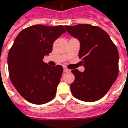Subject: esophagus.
Segmentation results:
<instances>
[{"label": "esophagus", "instance_id": "esophagus-1", "mask_svg": "<svg viewBox=\"0 0 128 128\" xmlns=\"http://www.w3.org/2000/svg\"><path fill=\"white\" fill-rule=\"evenodd\" d=\"M64 71L65 72V73H67V72H69V71H70V70H69L68 68H66V67H64Z\"/></svg>", "mask_w": 128, "mask_h": 128}]
</instances>
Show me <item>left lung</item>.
<instances>
[{"label": "left lung", "instance_id": "8db88e82", "mask_svg": "<svg viewBox=\"0 0 128 128\" xmlns=\"http://www.w3.org/2000/svg\"><path fill=\"white\" fill-rule=\"evenodd\" d=\"M67 32L79 39V58L84 72L74 69L70 90L75 98L85 102L100 99L110 90L118 75V52L108 34L89 24L65 26Z\"/></svg>", "mask_w": 128, "mask_h": 128}]
</instances>
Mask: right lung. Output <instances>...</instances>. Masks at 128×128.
<instances>
[{
  "mask_svg": "<svg viewBox=\"0 0 128 128\" xmlns=\"http://www.w3.org/2000/svg\"><path fill=\"white\" fill-rule=\"evenodd\" d=\"M66 32L63 26L34 25L20 31L9 50V76L23 98L31 103L45 104L56 95L63 67L43 61L52 50L56 39Z\"/></svg>",
  "mask_w": 128,
  "mask_h": 128,
  "instance_id": "1",
  "label": "right lung"
}]
</instances>
